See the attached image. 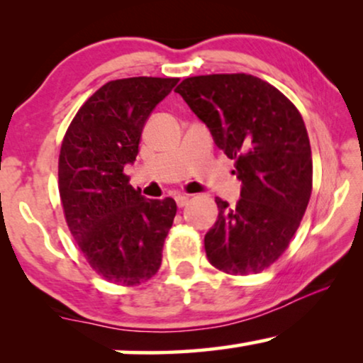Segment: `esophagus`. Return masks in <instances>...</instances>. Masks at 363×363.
Segmentation results:
<instances>
[{
  "instance_id": "esophagus-1",
  "label": "esophagus",
  "mask_w": 363,
  "mask_h": 363,
  "mask_svg": "<svg viewBox=\"0 0 363 363\" xmlns=\"http://www.w3.org/2000/svg\"><path fill=\"white\" fill-rule=\"evenodd\" d=\"M175 201H177L178 208H183V206L188 205V201H190V198H188L186 195H177V196H175Z\"/></svg>"
}]
</instances>
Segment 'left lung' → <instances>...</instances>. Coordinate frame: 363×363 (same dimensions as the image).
I'll list each match as a JSON object with an SVG mask.
<instances>
[{
    "mask_svg": "<svg viewBox=\"0 0 363 363\" xmlns=\"http://www.w3.org/2000/svg\"><path fill=\"white\" fill-rule=\"evenodd\" d=\"M235 160L241 198H216L218 220L205 235L208 261L228 274L269 267L301 225L312 191L311 143L284 94L250 74L188 77L175 89Z\"/></svg>",
    "mask_w": 363,
    "mask_h": 363,
    "instance_id": "1",
    "label": "left lung"
}]
</instances>
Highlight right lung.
Segmentation results:
<instances>
[{
  "mask_svg": "<svg viewBox=\"0 0 363 363\" xmlns=\"http://www.w3.org/2000/svg\"><path fill=\"white\" fill-rule=\"evenodd\" d=\"M178 79L111 81L79 108L59 155V195L74 240L104 279L135 286L162 264L177 215L173 198L148 200L128 185L145 122Z\"/></svg>",
  "mask_w": 363,
  "mask_h": 363,
  "instance_id": "obj_1",
  "label": "right lung"
}]
</instances>
